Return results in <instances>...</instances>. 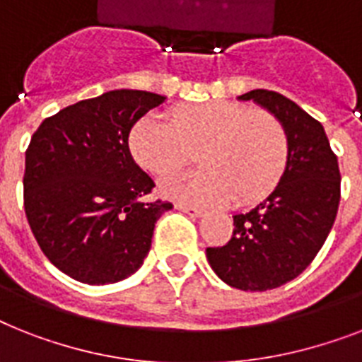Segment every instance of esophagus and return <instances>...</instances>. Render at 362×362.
Instances as JSON below:
<instances>
[{
    "label": "esophagus",
    "mask_w": 362,
    "mask_h": 362,
    "mask_svg": "<svg viewBox=\"0 0 362 362\" xmlns=\"http://www.w3.org/2000/svg\"><path fill=\"white\" fill-rule=\"evenodd\" d=\"M176 210L184 211V214H187V216H191V217H202V216H204V210H202V208L187 206V204H176Z\"/></svg>",
    "instance_id": "1"
}]
</instances>
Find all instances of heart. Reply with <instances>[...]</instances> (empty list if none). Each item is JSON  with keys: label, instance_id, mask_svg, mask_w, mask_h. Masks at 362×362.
I'll return each mask as SVG.
<instances>
[{"label": "heart", "instance_id": "b5f03b06", "mask_svg": "<svg viewBox=\"0 0 362 362\" xmlns=\"http://www.w3.org/2000/svg\"><path fill=\"white\" fill-rule=\"evenodd\" d=\"M134 161L156 178L176 173L197 151L202 171L173 176L161 193L186 204H251L277 186L286 165L283 126L272 115L227 100L146 115L132 128Z\"/></svg>", "mask_w": 362, "mask_h": 362}]
</instances>
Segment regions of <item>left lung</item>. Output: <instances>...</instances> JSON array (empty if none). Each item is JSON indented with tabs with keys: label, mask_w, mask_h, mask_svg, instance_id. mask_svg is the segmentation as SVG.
<instances>
[{
	"label": "left lung",
	"mask_w": 362,
	"mask_h": 362,
	"mask_svg": "<svg viewBox=\"0 0 362 362\" xmlns=\"http://www.w3.org/2000/svg\"><path fill=\"white\" fill-rule=\"evenodd\" d=\"M238 100H252L283 126L286 165L260 204L232 216L230 242L208 247L206 258L228 286L264 292L298 277L327 240L340 202L339 160L324 126L286 96L255 89Z\"/></svg>",
	"instance_id": "1"
}]
</instances>
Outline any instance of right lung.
Here are the masks:
<instances>
[{
	"mask_svg": "<svg viewBox=\"0 0 362 362\" xmlns=\"http://www.w3.org/2000/svg\"><path fill=\"white\" fill-rule=\"evenodd\" d=\"M117 89L81 100L38 126L25 152L23 206L42 252L85 284L130 277L151 251L171 202H146L154 182L134 161L128 135L165 102Z\"/></svg>",
	"mask_w": 362,
	"mask_h": 362,
	"instance_id": "obj_1",
	"label": "right lung"
}]
</instances>
